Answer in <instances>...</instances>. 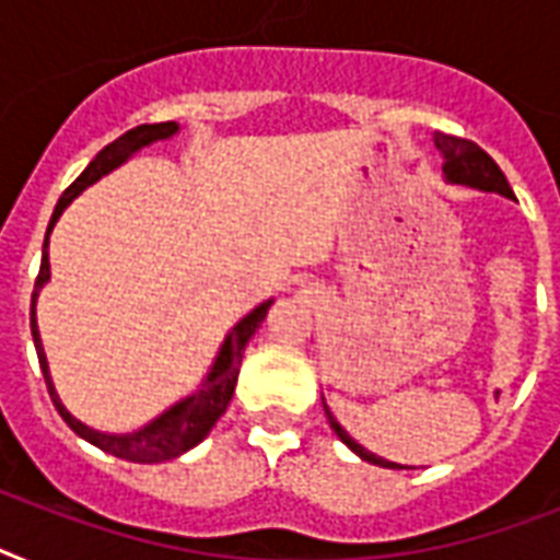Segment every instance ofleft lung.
Returning a JSON list of instances; mask_svg holds the SVG:
<instances>
[{"instance_id": "left-lung-1", "label": "left lung", "mask_w": 560, "mask_h": 560, "mask_svg": "<svg viewBox=\"0 0 560 560\" xmlns=\"http://www.w3.org/2000/svg\"><path fill=\"white\" fill-rule=\"evenodd\" d=\"M435 142V151L442 153V174H444V183H451V186H468V188H477V191H491V194H500V197H509L514 200V191L509 186V179L505 174L500 171L491 156H488L479 144L468 142V139H459V136H447V133H435L433 136ZM323 409H325V418H328V424L337 435H340V442L354 451L363 462H372V465H381V468H404L398 462H389L383 459V456H374L372 451H366L363 444L354 442L349 433H346V427L334 418V412L328 409L323 398Z\"/></svg>"}]
</instances>
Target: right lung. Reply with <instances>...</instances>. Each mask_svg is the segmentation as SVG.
<instances>
[{"label":"right lung","mask_w":560,"mask_h":560,"mask_svg":"<svg viewBox=\"0 0 560 560\" xmlns=\"http://www.w3.org/2000/svg\"><path fill=\"white\" fill-rule=\"evenodd\" d=\"M179 133L177 121H162V125H139L133 130H127L125 136H118L116 142L107 144L104 151L95 156V160L86 165L81 177L74 179L72 186L66 188L63 197L57 200L55 214L48 220L46 232V246H43V264H39V276L34 281V293H31V337H34V349H37L39 369H43V377H46L48 395L55 400L57 412L63 418L66 424L72 427L74 433L86 439L90 444L101 447L104 453H113L118 459L139 462V465H156V462H168L183 456L186 451L197 447V444L211 433V427L218 424V418L226 412L229 400H232V392H235L237 383V369H241V360H244L246 342L253 340V334L261 328L264 316L270 311L272 299L261 302L258 307H253L249 314L241 319V323L226 334V340L220 346L218 358L211 363L209 374L202 377L200 389H194L191 395L179 398L177 404H171L165 412H160L156 418H151L148 424L133 430V433H104V430H95V427L83 424L81 418H74L69 409L63 407V400L57 395L55 381H51V372H48L46 349H43V340H39L37 328V296L39 290L46 288V281L51 279V267H48V235L51 229L60 220L63 209L78 197L81 191L98 183L101 177H107L109 171H116L118 165H125L133 153H139L142 148H151L153 142H165L171 136Z\"/></svg>","instance_id":"obj_1"}]
</instances>
